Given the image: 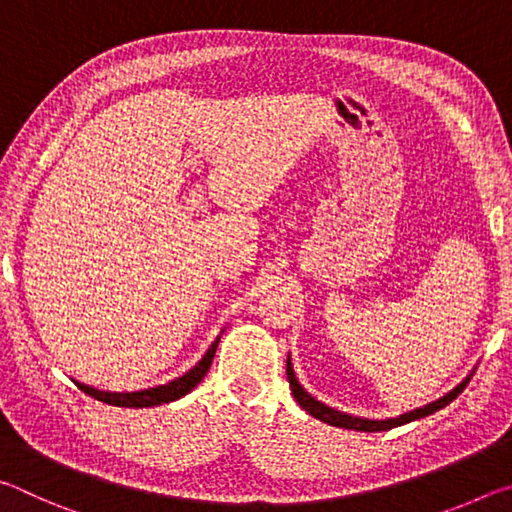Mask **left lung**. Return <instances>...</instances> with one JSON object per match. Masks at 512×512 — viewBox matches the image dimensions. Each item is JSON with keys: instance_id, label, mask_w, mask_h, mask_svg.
I'll list each match as a JSON object with an SVG mask.
<instances>
[{"instance_id": "obj_1", "label": "left lung", "mask_w": 512, "mask_h": 512, "mask_svg": "<svg viewBox=\"0 0 512 512\" xmlns=\"http://www.w3.org/2000/svg\"><path fill=\"white\" fill-rule=\"evenodd\" d=\"M287 379H289V386H291V393L296 397V402L305 409L309 415H314L316 420L320 422H327L332 424V427H343V429H354V431H386V429H393V427H402L406 422H413V420H420L424 415H431L443 409L452 400H456L458 395L463 393V388L467 386V381L470 377H465L461 384L452 391L445 393L443 397H438L436 402H429L420 406V409L415 411H406L402 415H397V418H388V420H368V418H357V415H350V413H343V411H336L332 406H327L323 402H318L316 397H311L305 388L300 386V381L296 379V372H293L291 366V357L287 359Z\"/></svg>"}]
</instances>
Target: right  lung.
Masks as SVG:
<instances>
[{
  "label": "right lung",
  "instance_id": "1",
  "mask_svg": "<svg viewBox=\"0 0 512 512\" xmlns=\"http://www.w3.org/2000/svg\"><path fill=\"white\" fill-rule=\"evenodd\" d=\"M221 336H216V341L207 348V352L203 354V359L196 363V366L185 372L183 377H176L169 384H162V386H155V388H146V391H135V393H108V391H99V388H92V386H85L79 384V388L83 393H88L90 397L99 402H106L112 406H126V409H144V406H160V404H169L173 400H180V397L187 395L192 388H196L198 381H201L207 370L212 366V359H214V352H216V345H219Z\"/></svg>",
  "mask_w": 512,
  "mask_h": 512
}]
</instances>
